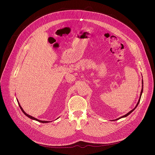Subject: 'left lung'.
I'll return each mask as SVG.
<instances>
[{"label":"left lung","instance_id":"1","mask_svg":"<svg viewBox=\"0 0 155 155\" xmlns=\"http://www.w3.org/2000/svg\"><path fill=\"white\" fill-rule=\"evenodd\" d=\"M143 80H142V91H141V93H140V98H139V100H138V103H137V105H136V107L134 108V109L132 110H130V112H128V113L127 114H126L125 115H124V116H121V117H120V118H118V119H116V120H119V119H120V118H124V117H126V116H127L128 115H129L130 113H131V112H132L135 109H136V108H137V106H138V105L139 104V103H140V98H141V96H142V92H143Z\"/></svg>","mask_w":155,"mask_h":155}]
</instances>
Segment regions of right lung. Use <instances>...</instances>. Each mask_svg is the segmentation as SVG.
Masks as SVG:
<instances>
[{"label": "right lung", "instance_id": "obj_1", "mask_svg": "<svg viewBox=\"0 0 155 155\" xmlns=\"http://www.w3.org/2000/svg\"><path fill=\"white\" fill-rule=\"evenodd\" d=\"M18 105H19V107H20V108H21V110L22 111V112L23 113H24L26 116H28V118H31V119H32V120H37V121H39V122H41V123H48V122H49V121H41V120H38V119H37V118H34V117H33V116H30V115H28V114H26V112L24 111V110L22 109V108L21 107V106L20 105V104H18Z\"/></svg>", "mask_w": 155, "mask_h": 155}]
</instances>
